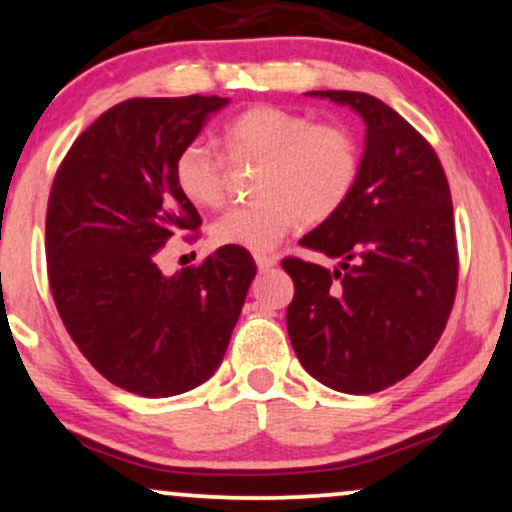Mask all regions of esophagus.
Masks as SVG:
<instances>
[{"mask_svg": "<svg viewBox=\"0 0 512 512\" xmlns=\"http://www.w3.org/2000/svg\"><path fill=\"white\" fill-rule=\"evenodd\" d=\"M255 262L260 271H271L278 264V257L276 255H255Z\"/></svg>", "mask_w": 512, "mask_h": 512, "instance_id": "34e87169", "label": "esophagus"}]
</instances>
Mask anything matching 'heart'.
Listing matches in <instances>:
<instances>
[{"label":"heart","instance_id":"b5f03b06","mask_svg":"<svg viewBox=\"0 0 512 512\" xmlns=\"http://www.w3.org/2000/svg\"><path fill=\"white\" fill-rule=\"evenodd\" d=\"M231 165H260L252 203L226 210L210 226L219 248L267 252L297 224L326 222L352 196L359 179V146L347 127L257 103L224 122L219 132ZM203 141L179 148L172 174L181 196L198 208H219L229 167Z\"/></svg>","mask_w":512,"mask_h":512}]
</instances>
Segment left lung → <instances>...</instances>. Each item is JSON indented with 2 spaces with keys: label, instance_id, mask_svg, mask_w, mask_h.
Listing matches in <instances>:
<instances>
[{
  "label": "left lung",
  "instance_id": "obj_1",
  "mask_svg": "<svg viewBox=\"0 0 512 512\" xmlns=\"http://www.w3.org/2000/svg\"><path fill=\"white\" fill-rule=\"evenodd\" d=\"M366 122L359 179L340 212L300 241L338 269L286 257V323L312 378L347 394L385 390L428 359L458 286L449 181L428 139L364 92H312Z\"/></svg>",
  "mask_w": 512,
  "mask_h": 512
}]
</instances>
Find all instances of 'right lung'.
Listing matches in <instances>:
<instances>
[{"label":"right lung","instance_id":"add662e5","mask_svg":"<svg viewBox=\"0 0 512 512\" xmlns=\"http://www.w3.org/2000/svg\"><path fill=\"white\" fill-rule=\"evenodd\" d=\"M229 99H127L58 165L47 205V274L63 326L103 378L139 397L189 392L222 364L255 260L219 248L165 276L160 248L196 241L200 215L174 184L179 148Z\"/></svg>","mask_w":512,"mask_h":512}]
</instances>
